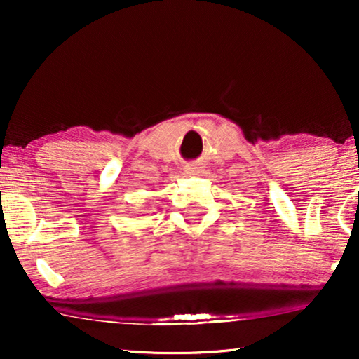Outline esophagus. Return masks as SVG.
<instances>
[{"mask_svg":"<svg viewBox=\"0 0 359 359\" xmlns=\"http://www.w3.org/2000/svg\"><path fill=\"white\" fill-rule=\"evenodd\" d=\"M203 166L198 165V163H191V165H186L184 166V173L189 175V176H194V175H199L203 173Z\"/></svg>","mask_w":359,"mask_h":359,"instance_id":"1","label":"esophagus"}]
</instances>
